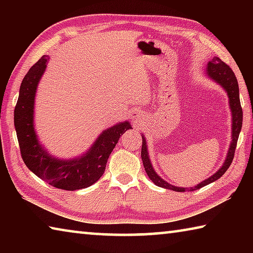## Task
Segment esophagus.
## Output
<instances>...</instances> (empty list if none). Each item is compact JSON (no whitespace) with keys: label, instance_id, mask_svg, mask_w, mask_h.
<instances>
[{"label":"esophagus","instance_id":"obj_1","mask_svg":"<svg viewBox=\"0 0 253 253\" xmlns=\"http://www.w3.org/2000/svg\"><path fill=\"white\" fill-rule=\"evenodd\" d=\"M139 117H142V114H139L138 111H134V113H132V115H131V118L137 119V118H139Z\"/></svg>","mask_w":253,"mask_h":253}]
</instances>
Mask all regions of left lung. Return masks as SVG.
Listing matches in <instances>:
<instances>
[{"mask_svg": "<svg viewBox=\"0 0 253 253\" xmlns=\"http://www.w3.org/2000/svg\"><path fill=\"white\" fill-rule=\"evenodd\" d=\"M207 74L210 78L215 81L216 84H219L221 87H223V89H225V91H226V93H228V97H229L231 113H232V142H231L228 155H226V158L224 161V164L222 165V168L217 170L215 174H213L211 177H209L208 179H205V181L201 182L199 185H196L194 187L184 188V187L170 185L169 183H168L166 181H164V179L158 176L157 173L154 170L153 166L151 164V160H149L148 152H147L146 139H145V137L143 135L142 136V139H143V144H142L143 164H144L145 170H146V173L148 175V177L151 178V181L157 186L168 188V190H173L175 192H185L187 190H190V191L199 190V188L208 185V184L216 181V179H219L222 175H223L226 170H228V169L231 165V163H232V161H233L234 152H235V148H237L238 138H239L240 131H241V128H242V116H243L242 107H241V104H240L238 80H237V78H235L234 72L232 71V69H231V68L226 65V63H224L220 58H217V57H214L212 59V61L208 63Z\"/></svg>", "mask_w": 253, "mask_h": 253, "instance_id": "obj_1", "label": "left lung"}]
</instances>
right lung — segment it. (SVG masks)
<instances>
[{
    "label": "right lung",
    "mask_w": 253,
    "mask_h": 253,
    "mask_svg": "<svg viewBox=\"0 0 253 253\" xmlns=\"http://www.w3.org/2000/svg\"><path fill=\"white\" fill-rule=\"evenodd\" d=\"M49 58L42 55L30 68L20 87L19 99L14 109V126L24 164L38 177L50 185L66 191H75L92 185L105 172L107 160L127 129L128 122L117 124L98 136L96 142L83 156L71 160H58L46 153L38 142L33 125L34 99L38 84L46 68Z\"/></svg>",
    "instance_id": "right-lung-1"
}]
</instances>
